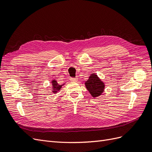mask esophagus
<instances>
[{"instance_id":"34e87169","label":"esophagus","mask_w":152,"mask_h":152,"mask_svg":"<svg viewBox=\"0 0 152 152\" xmlns=\"http://www.w3.org/2000/svg\"><path fill=\"white\" fill-rule=\"evenodd\" d=\"M70 81L72 82H76L78 81V79L77 78H71Z\"/></svg>"}]
</instances>
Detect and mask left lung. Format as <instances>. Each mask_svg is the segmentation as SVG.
Instances as JSON below:
<instances>
[{
	"mask_svg": "<svg viewBox=\"0 0 152 152\" xmlns=\"http://www.w3.org/2000/svg\"><path fill=\"white\" fill-rule=\"evenodd\" d=\"M86 89L92 97L98 98L102 95L105 88V84L96 73H91L89 79L85 82Z\"/></svg>",
	"mask_w": 152,
	"mask_h": 152,
	"instance_id": "obj_1",
	"label": "left lung"
}]
</instances>
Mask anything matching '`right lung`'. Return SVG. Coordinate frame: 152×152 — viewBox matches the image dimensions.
Here are the masks:
<instances>
[{"mask_svg":"<svg viewBox=\"0 0 152 152\" xmlns=\"http://www.w3.org/2000/svg\"><path fill=\"white\" fill-rule=\"evenodd\" d=\"M51 86H52V88H51V90H52V92L53 93H54V94H56V93H57L58 92H59V91H60V90H61V87H62V86H63V85H65V84H63V85H59L58 84V82H57V81L55 80V79H53L52 80H51Z\"/></svg>","mask_w":152,"mask_h":152,"instance_id":"1","label":"right lung"}]
</instances>
